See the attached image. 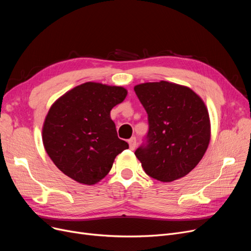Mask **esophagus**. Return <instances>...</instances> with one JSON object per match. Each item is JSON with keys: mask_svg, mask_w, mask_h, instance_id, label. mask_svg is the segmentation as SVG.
<instances>
[{"mask_svg": "<svg viewBox=\"0 0 251 251\" xmlns=\"http://www.w3.org/2000/svg\"><path fill=\"white\" fill-rule=\"evenodd\" d=\"M128 143H129V148L131 151H134L135 147H136V138L135 137H131L129 140H128Z\"/></svg>", "mask_w": 251, "mask_h": 251, "instance_id": "esophagus-1", "label": "esophagus"}]
</instances>
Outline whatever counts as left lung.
I'll return each mask as SVG.
<instances>
[{"mask_svg": "<svg viewBox=\"0 0 251 251\" xmlns=\"http://www.w3.org/2000/svg\"><path fill=\"white\" fill-rule=\"evenodd\" d=\"M134 91L149 116L147 142L135 151L144 172L161 182L186 176L210 139L203 100L189 87L164 80L135 85Z\"/></svg>", "mask_w": 251, "mask_h": 251, "instance_id": "obj_1", "label": "left lung"}]
</instances>
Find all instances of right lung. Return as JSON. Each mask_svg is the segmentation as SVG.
Returning a JSON list of instances; mask_svg holds the SVG:
<instances>
[{
  "mask_svg": "<svg viewBox=\"0 0 251 251\" xmlns=\"http://www.w3.org/2000/svg\"><path fill=\"white\" fill-rule=\"evenodd\" d=\"M126 96L122 86L85 82L51 104L43 126V143L65 175L86 185L108 175L115 157L129 148L118 137L110 116Z\"/></svg>",
  "mask_w": 251,
  "mask_h": 251,
  "instance_id": "add662e5",
  "label": "right lung"
}]
</instances>
